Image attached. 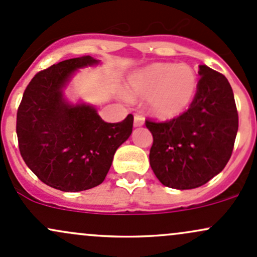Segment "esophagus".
<instances>
[{"label":"esophagus","instance_id":"1","mask_svg":"<svg viewBox=\"0 0 257 257\" xmlns=\"http://www.w3.org/2000/svg\"><path fill=\"white\" fill-rule=\"evenodd\" d=\"M143 123H145V118L142 116H140V115H136L134 118V126L135 127H140V126H142Z\"/></svg>","mask_w":257,"mask_h":257}]
</instances>
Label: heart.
Listing matches in <instances>:
<instances>
[{
  "label": "heart",
  "mask_w": 257,
  "mask_h": 257,
  "mask_svg": "<svg viewBox=\"0 0 257 257\" xmlns=\"http://www.w3.org/2000/svg\"><path fill=\"white\" fill-rule=\"evenodd\" d=\"M198 79L186 63L154 62L128 76L126 89L132 98H147V110L159 120L184 114L194 101Z\"/></svg>",
  "instance_id": "heart-1"
}]
</instances>
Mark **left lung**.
I'll return each instance as SVG.
<instances>
[{"label": "left lung", "instance_id": "8db88e82", "mask_svg": "<svg viewBox=\"0 0 257 257\" xmlns=\"http://www.w3.org/2000/svg\"><path fill=\"white\" fill-rule=\"evenodd\" d=\"M190 109L168 122L146 121L153 136L150 164L164 186L196 189L224 169L238 132L233 89L223 74L200 65Z\"/></svg>", "mask_w": 257, "mask_h": 257}]
</instances>
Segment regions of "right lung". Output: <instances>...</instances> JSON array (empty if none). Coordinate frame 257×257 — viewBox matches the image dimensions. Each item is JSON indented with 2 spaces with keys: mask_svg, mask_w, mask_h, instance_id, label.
Wrapping results in <instances>:
<instances>
[{
  "mask_svg": "<svg viewBox=\"0 0 257 257\" xmlns=\"http://www.w3.org/2000/svg\"><path fill=\"white\" fill-rule=\"evenodd\" d=\"M100 65L82 56L37 73L17 112L19 151L43 183L65 192L89 190L104 181L115 152L131 136L134 116L107 123L94 105L65 95L79 70Z\"/></svg>",
  "mask_w": 257,
  "mask_h": 257,
  "instance_id": "right-lung-1",
  "label": "right lung"
}]
</instances>
